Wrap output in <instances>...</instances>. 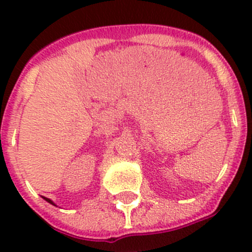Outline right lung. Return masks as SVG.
<instances>
[{
    "label": "right lung",
    "instance_id": "1",
    "mask_svg": "<svg viewBox=\"0 0 252 252\" xmlns=\"http://www.w3.org/2000/svg\"><path fill=\"white\" fill-rule=\"evenodd\" d=\"M45 201H46V202H49V203H50V204H53V206H55V204H54V202H53V201H50V199H49V198H45Z\"/></svg>",
    "mask_w": 252,
    "mask_h": 252
}]
</instances>
